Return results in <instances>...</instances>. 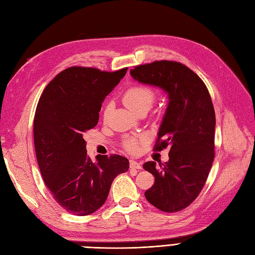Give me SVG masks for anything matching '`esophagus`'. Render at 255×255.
Listing matches in <instances>:
<instances>
[{"label":"esophagus","instance_id":"obj_1","mask_svg":"<svg viewBox=\"0 0 255 255\" xmlns=\"http://www.w3.org/2000/svg\"><path fill=\"white\" fill-rule=\"evenodd\" d=\"M129 168L130 169H141V166L135 160H129Z\"/></svg>","mask_w":255,"mask_h":255}]
</instances>
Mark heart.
I'll return each instance as SVG.
<instances>
[{
  "label": "heart",
  "instance_id": "1",
  "mask_svg": "<svg viewBox=\"0 0 255 255\" xmlns=\"http://www.w3.org/2000/svg\"><path fill=\"white\" fill-rule=\"evenodd\" d=\"M156 94L154 89H152L148 85L137 84L134 86L129 87L125 91V94L122 96L123 103H125L130 111L134 113H138L140 111L146 110L149 111L151 106L153 105L154 101H155ZM110 105L106 106L105 114L109 112ZM145 136H140L139 138H128L125 142H123V146L128 152H135L137 150L138 141L144 140Z\"/></svg>",
  "mask_w": 255,
  "mask_h": 255
}]
</instances>
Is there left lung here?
I'll return each mask as SVG.
<instances>
[{
	"label": "left lung",
	"mask_w": 255,
	"mask_h": 255,
	"mask_svg": "<svg viewBox=\"0 0 255 255\" xmlns=\"http://www.w3.org/2000/svg\"><path fill=\"white\" fill-rule=\"evenodd\" d=\"M130 75L168 94V107L153 149L170 146L169 160L143 164L144 170L155 177L144 196L159 211L180 212L201 192L213 165L216 118L210 92L194 71L177 61L136 66Z\"/></svg>",
	"instance_id": "1"
}]
</instances>
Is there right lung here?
<instances>
[{"mask_svg":"<svg viewBox=\"0 0 255 255\" xmlns=\"http://www.w3.org/2000/svg\"><path fill=\"white\" fill-rule=\"evenodd\" d=\"M128 68L115 72L70 67L44 88L34 118V143L42 179L55 201L68 213L86 216L101 207L116 176L128 170L117 154L87 155L83 135L94 128L107 95Z\"/></svg>","mask_w":255,"mask_h":255,"instance_id":"1","label":"right lung"}]
</instances>
